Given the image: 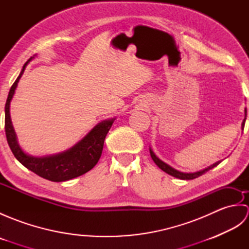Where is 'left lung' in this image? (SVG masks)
Returning <instances> with one entry per match:
<instances>
[{"mask_svg":"<svg viewBox=\"0 0 249 249\" xmlns=\"http://www.w3.org/2000/svg\"><path fill=\"white\" fill-rule=\"evenodd\" d=\"M246 115H247V110L245 109V119L243 120V123H242V129H244L245 121H246ZM150 154H151L152 160H154V162L156 163V165H157L158 167H160V168L161 169L162 171H165L166 173L170 174V176H172V177H174V178H181V179H194V178H198V177H200V176H202L203 173H205L206 171L211 170V169L214 168V167H216V166H217L218 163L220 162V161L215 162V163H213L212 166H210V167H208V168H205V169H203V170L198 171V172H194V173H183V172H179V171L176 170V169H173L172 167H170L169 165H167L166 162H163L162 160H160V158H158V157L154 154V152H153L151 149H150Z\"/></svg>","mask_w":249,"mask_h":249,"instance_id":"obj_1","label":"left lung"}]
</instances>
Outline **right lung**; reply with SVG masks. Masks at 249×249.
Returning <instances> with one entry per match:
<instances>
[{
  "label": "right lung",
  "mask_w": 249,
  "mask_h": 249,
  "mask_svg": "<svg viewBox=\"0 0 249 249\" xmlns=\"http://www.w3.org/2000/svg\"><path fill=\"white\" fill-rule=\"evenodd\" d=\"M32 59L33 57H31L23 65L19 77L16 79V81L9 89L6 104H5V134H6V139L14 156L29 170L52 182L68 181V179L87 173L98 162L100 156H102L105 138L113 124L114 119L99 123L75 146H72L71 149L64 153H61V154L40 158L26 155L20 149L17 138H16L12 120H10L9 105L15 94V89L17 88L19 79L24 72L25 66Z\"/></svg>",
  "instance_id": "add662e5"
}]
</instances>
